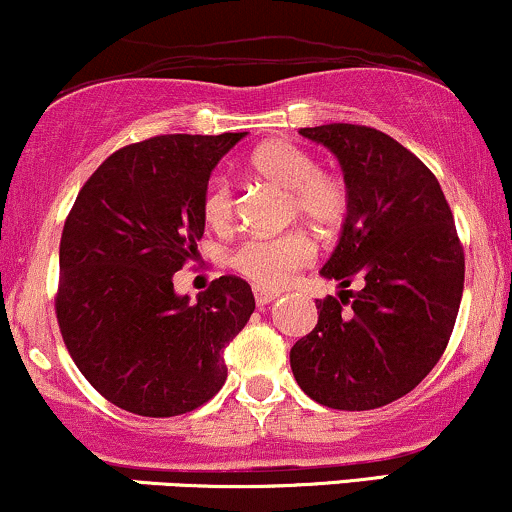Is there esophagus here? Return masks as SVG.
<instances>
[{
	"label": "esophagus",
	"mask_w": 512,
	"mask_h": 512,
	"mask_svg": "<svg viewBox=\"0 0 512 512\" xmlns=\"http://www.w3.org/2000/svg\"><path fill=\"white\" fill-rule=\"evenodd\" d=\"M254 297H256V304L258 306H266L270 302H275V299L280 297L278 292H270V290H261V287H254Z\"/></svg>",
	"instance_id": "esophagus-1"
}]
</instances>
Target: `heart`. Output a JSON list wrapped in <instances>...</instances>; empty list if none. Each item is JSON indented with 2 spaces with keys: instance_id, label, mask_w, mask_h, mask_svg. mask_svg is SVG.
<instances>
[{
  "instance_id": "1",
  "label": "heart",
  "mask_w": 512,
  "mask_h": 512,
  "mask_svg": "<svg viewBox=\"0 0 512 512\" xmlns=\"http://www.w3.org/2000/svg\"><path fill=\"white\" fill-rule=\"evenodd\" d=\"M254 170L263 182L273 184L287 194V218L302 220L311 230L328 234L342 225L350 206L347 186L335 174L321 172L309 150L287 141L261 146L251 158ZM203 218L215 230H225L234 218V194L225 177H213L203 189ZM311 258V244L304 234L290 232L280 237H246L232 251L234 270L266 290H278Z\"/></svg>"
}]
</instances>
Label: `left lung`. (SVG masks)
I'll list each match as a JSON object with an SVG mask.
<instances>
[{
  "instance_id": "left-lung-1",
  "label": "left lung",
  "mask_w": 512,
  "mask_h": 512,
  "mask_svg": "<svg viewBox=\"0 0 512 512\" xmlns=\"http://www.w3.org/2000/svg\"><path fill=\"white\" fill-rule=\"evenodd\" d=\"M299 134L338 158L350 206L321 268L342 290L316 299L318 323L294 342L292 374L321 405L376 410L417 388L441 359L458 318L465 254L438 179L395 138L357 124ZM354 279L363 290L345 291Z\"/></svg>"
}]
</instances>
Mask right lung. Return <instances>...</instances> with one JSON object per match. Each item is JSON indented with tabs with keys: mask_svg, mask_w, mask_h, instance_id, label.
<instances>
[{
	"mask_svg": "<svg viewBox=\"0 0 512 512\" xmlns=\"http://www.w3.org/2000/svg\"><path fill=\"white\" fill-rule=\"evenodd\" d=\"M246 136L170 134L112 153L78 191L59 244L57 321L78 371L141 417H177L222 388V352L254 314L249 282L191 302L174 273L206 230L210 172Z\"/></svg>",
	"mask_w": 512,
	"mask_h": 512,
	"instance_id": "1",
	"label": "right lung"
}]
</instances>
